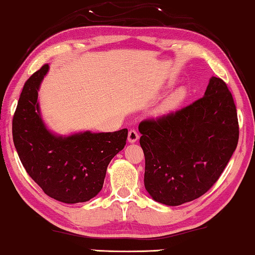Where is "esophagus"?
Segmentation results:
<instances>
[{
	"label": "esophagus",
	"instance_id": "esophagus-1",
	"mask_svg": "<svg viewBox=\"0 0 255 255\" xmlns=\"http://www.w3.org/2000/svg\"><path fill=\"white\" fill-rule=\"evenodd\" d=\"M138 138H139V135H138L136 130H133V129H131V130H129L128 132V141L129 143H136V141L138 140Z\"/></svg>",
	"mask_w": 255,
	"mask_h": 255
}]
</instances>
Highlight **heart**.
I'll return each instance as SVG.
<instances>
[{"instance_id":"heart-1","label":"heart","mask_w":255,"mask_h":255,"mask_svg":"<svg viewBox=\"0 0 255 255\" xmlns=\"http://www.w3.org/2000/svg\"><path fill=\"white\" fill-rule=\"evenodd\" d=\"M188 90L185 88H179L162 103L158 109V115H169L175 111L182 103L187 100Z\"/></svg>"}]
</instances>
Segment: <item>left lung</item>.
Listing matches in <instances>:
<instances>
[{"mask_svg":"<svg viewBox=\"0 0 255 255\" xmlns=\"http://www.w3.org/2000/svg\"><path fill=\"white\" fill-rule=\"evenodd\" d=\"M144 184L152 199L179 206L201 197L223 173L239 141L225 82L213 76L204 97L173 114L139 124Z\"/></svg>","mask_w":255,"mask_h":255,"instance_id":"left-lung-1","label":"left lung"}]
</instances>
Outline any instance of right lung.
Wrapping results in <instances>:
<instances>
[{
    "mask_svg": "<svg viewBox=\"0 0 255 255\" xmlns=\"http://www.w3.org/2000/svg\"><path fill=\"white\" fill-rule=\"evenodd\" d=\"M49 65L29 77L16 107L12 135L27 173L47 196L65 204L85 202L101 191L109 163L126 145V128L58 135L42 119L38 91Z\"/></svg>",
    "mask_w": 255,
    "mask_h": 255,
    "instance_id": "1",
    "label": "right lung"
}]
</instances>
